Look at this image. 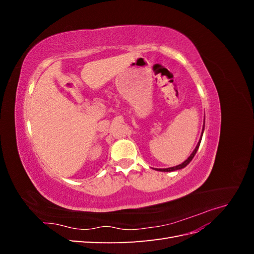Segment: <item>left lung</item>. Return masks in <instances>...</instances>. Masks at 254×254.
I'll list each match as a JSON object with an SVG mask.
<instances>
[{"label":"left lung","mask_w":254,"mask_h":254,"mask_svg":"<svg viewBox=\"0 0 254 254\" xmlns=\"http://www.w3.org/2000/svg\"><path fill=\"white\" fill-rule=\"evenodd\" d=\"M203 131H204V122H203V127H202V132H201V136H200V139H199V142H198V144L196 145V147H195V149L193 150V152L190 153V156L184 161L183 163H181V164H179V165H177V166H173V167H168V168H157V171H159V172H174V171H178V170H181V168H184L186 167L191 160H193V158L195 157V155H196V152H197V150H198V148H199V145H200V142H201V139H202V134H203Z\"/></svg>","instance_id":"left-lung-1"}]
</instances>
